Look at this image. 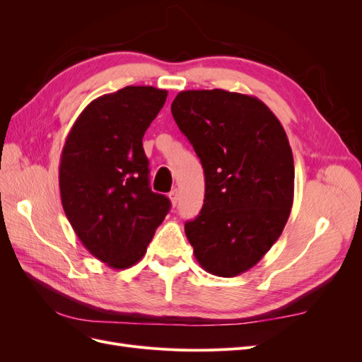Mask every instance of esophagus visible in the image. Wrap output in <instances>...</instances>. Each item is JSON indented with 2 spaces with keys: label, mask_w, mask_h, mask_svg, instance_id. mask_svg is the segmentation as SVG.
I'll return each instance as SVG.
<instances>
[{
  "label": "esophagus",
  "mask_w": 362,
  "mask_h": 362,
  "mask_svg": "<svg viewBox=\"0 0 362 362\" xmlns=\"http://www.w3.org/2000/svg\"><path fill=\"white\" fill-rule=\"evenodd\" d=\"M169 198H170L172 205H177V202H178V190L173 189V190L169 193Z\"/></svg>",
  "instance_id": "1"
}]
</instances>
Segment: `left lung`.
<instances>
[{
  "mask_svg": "<svg viewBox=\"0 0 362 362\" xmlns=\"http://www.w3.org/2000/svg\"><path fill=\"white\" fill-rule=\"evenodd\" d=\"M172 116L198 154L205 198L185 235L202 269L240 275L267 254L286 226L294 194V161L286 131L255 96L184 90Z\"/></svg>",
  "mask_w": 362,
  "mask_h": 362,
  "instance_id": "left-lung-1",
  "label": "left lung"
}]
</instances>
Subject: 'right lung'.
<instances>
[{"label":"right lung","mask_w":362,"mask_h":362,"mask_svg":"<svg viewBox=\"0 0 362 362\" xmlns=\"http://www.w3.org/2000/svg\"><path fill=\"white\" fill-rule=\"evenodd\" d=\"M168 92L127 86L103 95L75 120L60 157L64 214L83 246L113 269L145 255L170 201L149 187L141 139Z\"/></svg>","instance_id":"right-lung-1"}]
</instances>
